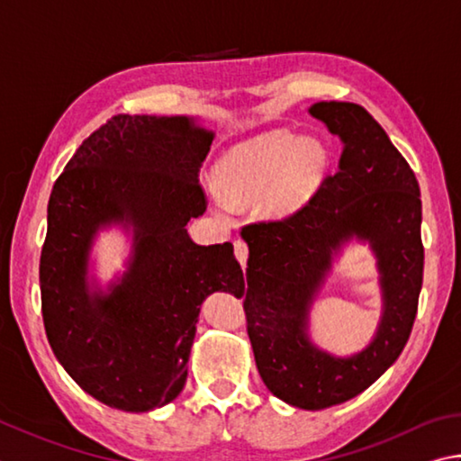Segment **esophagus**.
<instances>
[{
	"instance_id": "esophagus-1",
	"label": "esophagus",
	"mask_w": 461,
	"mask_h": 461,
	"mask_svg": "<svg viewBox=\"0 0 461 461\" xmlns=\"http://www.w3.org/2000/svg\"><path fill=\"white\" fill-rule=\"evenodd\" d=\"M233 254H236L241 267H246V264H248V244H246V241L238 240L236 244H233Z\"/></svg>"
}]
</instances>
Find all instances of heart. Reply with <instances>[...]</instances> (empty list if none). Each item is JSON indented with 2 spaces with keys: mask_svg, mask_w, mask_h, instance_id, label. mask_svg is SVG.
Segmentation results:
<instances>
[{
  "mask_svg": "<svg viewBox=\"0 0 461 461\" xmlns=\"http://www.w3.org/2000/svg\"><path fill=\"white\" fill-rule=\"evenodd\" d=\"M326 167L329 153L316 139L270 131L225 150L215 163L212 195L223 209L258 199L266 215L290 217L311 202Z\"/></svg>",
  "mask_w": 461,
  "mask_h": 461,
  "instance_id": "obj_1",
  "label": "heart"
}]
</instances>
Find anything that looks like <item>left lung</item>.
<instances>
[{
  "mask_svg": "<svg viewBox=\"0 0 461 461\" xmlns=\"http://www.w3.org/2000/svg\"><path fill=\"white\" fill-rule=\"evenodd\" d=\"M308 113L342 143L339 173L282 221L241 230L249 248L244 296L259 376L276 397L318 411L357 397L407 345L423 282L421 195L415 173L363 106L314 103ZM353 239L372 248L382 288L374 340L348 357L318 349L310 308Z\"/></svg>",
  "mask_w": 461,
  "mask_h": 461,
  "instance_id": "8db88e82",
  "label": "left lung"
}]
</instances>
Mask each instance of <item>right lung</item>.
<instances>
[{
  "label": "right lung",
  "mask_w": 461,
  "mask_h": 461,
  "mask_svg": "<svg viewBox=\"0 0 461 461\" xmlns=\"http://www.w3.org/2000/svg\"><path fill=\"white\" fill-rule=\"evenodd\" d=\"M213 131L195 116L119 114L78 147L56 179L40 258L41 316L54 355L88 395L153 411L187 381L203 300L244 292L230 241L199 246L187 221L205 212L199 167ZM131 238L125 272L92 275L100 232Z\"/></svg>",
  "instance_id": "right-lung-1"
}]
</instances>
